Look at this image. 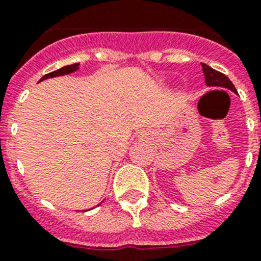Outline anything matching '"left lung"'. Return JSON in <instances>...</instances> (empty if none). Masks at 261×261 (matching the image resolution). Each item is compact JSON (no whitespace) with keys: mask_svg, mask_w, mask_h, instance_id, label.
<instances>
[{"mask_svg":"<svg viewBox=\"0 0 261 261\" xmlns=\"http://www.w3.org/2000/svg\"><path fill=\"white\" fill-rule=\"evenodd\" d=\"M202 71H204L205 75V82L208 86H218V87H226V89H230L231 91L237 93V89L232 85L231 81L229 80L227 75H225L223 73L218 70H214L211 66L206 65V64H201Z\"/></svg>","mask_w":261,"mask_h":261,"instance_id":"obj_1","label":"left lung"}]
</instances>
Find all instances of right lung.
<instances>
[{"label":"right lung","instance_id":"1","mask_svg":"<svg viewBox=\"0 0 261 261\" xmlns=\"http://www.w3.org/2000/svg\"><path fill=\"white\" fill-rule=\"evenodd\" d=\"M77 69H78V64H73V65L64 66V68L59 69V70H55V71H52V73H48V74H45L40 81L47 80V78H52V77H59V75L69 74V73H73V71H75Z\"/></svg>","mask_w":261,"mask_h":261}]
</instances>
